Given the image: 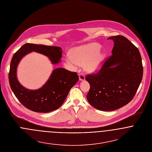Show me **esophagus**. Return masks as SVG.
I'll use <instances>...</instances> for the list:
<instances>
[{
	"mask_svg": "<svg viewBox=\"0 0 152 152\" xmlns=\"http://www.w3.org/2000/svg\"><path fill=\"white\" fill-rule=\"evenodd\" d=\"M85 78H86V77L83 73H81L79 74V79L80 81H84L85 80Z\"/></svg>",
	"mask_w": 152,
	"mask_h": 152,
	"instance_id": "obj_1",
	"label": "esophagus"
}]
</instances>
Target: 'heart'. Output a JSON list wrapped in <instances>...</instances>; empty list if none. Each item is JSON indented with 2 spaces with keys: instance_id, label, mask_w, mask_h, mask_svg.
<instances>
[{
  "instance_id": "1",
  "label": "heart",
  "mask_w": 152,
  "mask_h": 152,
  "mask_svg": "<svg viewBox=\"0 0 152 152\" xmlns=\"http://www.w3.org/2000/svg\"><path fill=\"white\" fill-rule=\"evenodd\" d=\"M99 45L95 43L76 47L71 51V56L66 58V61L73 66L86 64L85 68L88 72H96L101 68L105 60V56L99 53Z\"/></svg>"
}]
</instances>
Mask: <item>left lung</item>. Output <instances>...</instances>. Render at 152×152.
Instances as JSON below:
<instances>
[{"label": "left lung", "mask_w": 152, "mask_h": 152, "mask_svg": "<svg viewBox=\"0 0 152 152\" xmlns=\"http://www.w3.org/2000/svg\"><path fill=\"white\" fill-rule=\"evenodd\" d=\"M108 39L114 42L112 54L96 73L86 77L90 85L87 95L88 102L103 111L121 108L130 102L140 86L143 72L140 52L134 44L121 35Z\"/></svg>", "instance_id": "1"}]
</instances>
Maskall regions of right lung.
<instances>
[{
    "label": "right lung",
    "instance_id": "add662e5",
    "mask_svg": "<svg viewBox=\"0 0 152 152\" xmlns=\"http://www.w3.org/2000/svg\"><path fill=\"white\" fill-rule=\"evenodd\" d=\"M36 51L49 57L53 64H57L62 57L59 47L43 44L26 43L13 55L9 72L10 88L16 97L26 108L36 112L47 113L59 108L68 94L79 77L77 72L63 68L54 69L47 82L37 90H29L20 85L16 77V69L19 61L27 54Z\"/></svg>",
    "mask_w": 152,
    "mask_h": 152
}]
</instances>
